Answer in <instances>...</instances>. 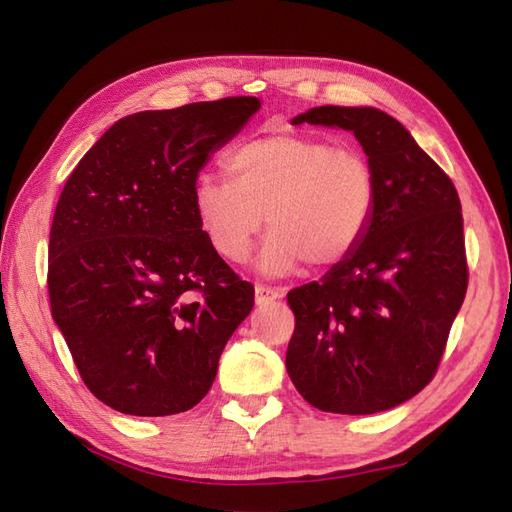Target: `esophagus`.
Here are the masks:
<instances>
[{
  "label": "esophagus",
  "mask_w": 512,
  "mask_h": 512,
  "mask_svg": "<svg viewBox=\"0 0 512 512\" xmlns=\"http://www.w3.org/2000/svg\"><path fill=\"white\" fill-rule=\"evenodd\" d=\"M279 297H284V290H281V288H273V286H266V284L255 286V301L257 303H268V301H275Z\"/></svg>",
  "instance_id": "1"
}]
</instances>
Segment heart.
Instances as JSON below:
<instances>
[{
	"mask_svg": "<svg viewBox=\"0 0 512 512\" xmlns=\"http://www.w3.org/2000/svg\"><path fill=\"white\" fill-rule=\"evenodd\" d=\"M228 178L193 184L202 233L226 262L244 264L264 217L259 266L270 275L343 264L361 246L376 213V176L354 149L310 134H268L237 145Z\"/></svg>",
	"mask_w": 512,
	"mask_h": 512,
	"instance_id": "heart-1",
	"label": "heart"
}]
</instances>
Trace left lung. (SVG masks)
Masks as SVG:
<instances>
[{"instance_id": "8db88e82", "label": "left lung", "mask_w": 512, "mask_h": 512, "mask_svg": "<svg viewBox=\"0 0 512 512\" xmlns=\"http://www.w3.org/2000/svg\"><path fill=\"white\" fill-rule=\"evenodd\" d=\"M292 123L354 132L376 176V213L343 264L288 292V374L321 411L391 409L436 376L469 286L458 191L407 129L374 107L321 105Z\"/></svg>"}]
</instances>
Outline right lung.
Segmentation results:
<instances>
[{
  "label": "right lung",
  "instance_id": "right-lung-1",
  "mask_svg": "<svg viewBox=\"0 0 512 512\" xmlns=\"http://www.w3.org/2000/svg\"><path fill=\"white\" fill-rule=\"evenodd\" d=\"M262 103L228 96L114 123L61 191L48 295L92 394L129 416H173L209 394L255 288L215 253L193 209L213 149Z\"/></svg>",
  "mask_w": 512,
  "mask_h": 512
}]
</instances>
